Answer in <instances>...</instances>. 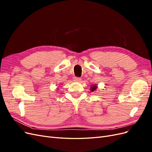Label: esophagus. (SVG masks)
<instances>
[{
  "label": "esophagus",
  "mask_w": 152,
  "mask_h": 152,
  "mask_svg": "<svg viewBox=\"0 0 152 152\" xmlns=\"http://www.w3.org/2000/svg\"><path fill=\"white\" fill-rule=\"evenodd\" d=\"M73 81H75L76 82H80L81 81V79L79 77H75L74 79H73Z\"/></svg>",
  "instance_id": "34e87169"
}]
</instances>
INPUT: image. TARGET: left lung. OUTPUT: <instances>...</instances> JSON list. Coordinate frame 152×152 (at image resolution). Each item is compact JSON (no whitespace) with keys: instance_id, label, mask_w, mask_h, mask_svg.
Segmentation results:
<instances>
[{"instance_id":"1","label":"left lung","mask_w":152,"mask_h":152,"mask_svg":"<svg viewBox=\"0 0 152 152\" xmlns=\"http://www.w3.org/2000/svg\"><path fill=\"white\" fill-rule=\"evenodd\" d=\"M98 88V85H92L91 87V91L92 92H94L95 91L96 89H97Z\"/></svg>"}]
</instances>
